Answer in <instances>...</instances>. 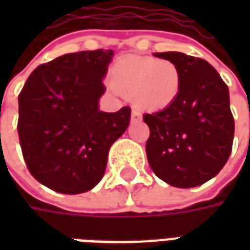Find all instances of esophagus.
I'll list each match as a JSON object with an SVG mask.
<instances>
[{
    "label": "esophagus",
    "instance_id": "obj_1",
    "mask_svg": "<svg viewBox=\"0 0 250 250\" xmlns=\"http://www.w3.org/2000/svg\"><path fill=\"white\" fill-rule=\"evenodd\" d=\"M131 119H132V120L142 119L141 114H139L138 111H135V109H132V112H131Z\"/></svg>",
    "mask_w": 250,
    "mask_h": 250
}]
</instances>
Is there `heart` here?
I'll use <instances>...</instances> for the list:
<instances>
[{"label":"heart","mask_w":250,"mask_h":250,"mask_svg":"<svg viewBox=\"0 0 250 250\" xmlns=\"http://www.w3.org/2000/svg\"><path fill=\"white\" fill-rule=\"evenodd\" d=\"M184 75L177 62L152 56L120 57L109 72V83L118 92L130 95L142 111H162L178 98Z\"/></svg>","instance_id":"heart-1"}]
</instances>
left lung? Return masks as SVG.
Returning a JSON list of instances; mask_svg holds the SVG:
<instances>
[{
    "label": "left lung",
    "mask_w": 250,
    "mask_h": 250,
    "mask_svg": "<svg viewBox=\"0 0 250 250\" xmlns=\"http://www.w3.org/2000/svg\"><path fill=\"white\" fill-rule=\"evenodd\" d=\"M154 56L177 62L184 75L170 107L145 114L150 128L147 161L158 178L175 188H195L220 173L234 138L229 88L209 62L181 52Z\"/></svg>",
    "instance_id": "left-lung-1"
}]
</instances>
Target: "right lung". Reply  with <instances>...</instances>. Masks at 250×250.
Instances as JSON below:
<instances>
[{"label":"right lung","mask_w":250,"mask_h":250,"mask_svg":"<svg viewBox=\"0 0 250 250\" xmlns=\"http://www.w3.org/2000/svg\"><path fill=\"white\" fill-rule=\"evenodd\" d=\"M112 56L111 49L62 55L37 66L20 92L17 131L26 167L57 193L95 188L109 147L130 125V107L99 109Z\"/></svg>","instance_id":"right-lung-1"}]
</instances>
